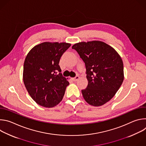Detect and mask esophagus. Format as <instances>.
Masks as SVG:
<instances>
[{"label":"esophagus","mask_w":146,"mask_h":146,"mask_svg":"<svg viewBox=\"0 0 146 146\" xmlns=\"http://www.w3.org/2000/svg\"><path fill=\"white\" fill-rule=\"evenodd\" d=\"M79 78H80V77H79L78 76H76L75 77L73 78H72V80H73L74 81H77Z\"/></svg>","instance_id":"34e87169"}]
</instances>
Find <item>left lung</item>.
Here are the masks:
<instances>
[{"mask_svg": "<svg viewBox=\"0 0 146 146\" xmlns=\"http://www.w3.org/2000/svg\"><path fill=\"white\" fill-rule=\"evenodd\" d=\"M84 61L88 86L81 91L85 100L100 106L115 95L123 81V65L118 52L101 41L80 42L72 46Z\"/></svg>", "mask_w": 146, "mask_h": 146, "instance_id": "1", "label": "left lung"}]
</instances>
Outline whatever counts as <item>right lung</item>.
I'll return each instance as SVG.
<instances>
[{
  "mask_svg": "<svg viewBox=\"0 0 146 146\" xmlns=\"http://www.w3.org/2000/svg\"><path fill=\"white\" fill-rule=\"evenodd\" d=\"M70 46L64 42H44L27 54L23 81L29 94L39 105L53 108L62 100L69 83L60 73L59 62Z\"/></svg>",
  "mask_w": 146,
  "mask_h": 146,
  "instance_id": "right-lung-1",
  "label": "right lung"
}]
</instances>
